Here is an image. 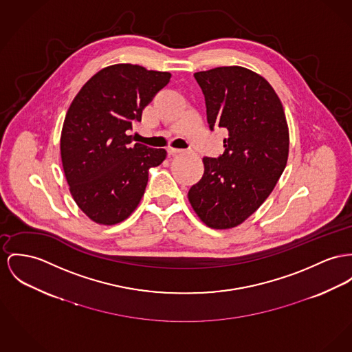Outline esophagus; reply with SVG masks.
Returning <instances> with one entry per match:
<instances>
[{
	"instance_id": "34e87169",
	"label": "esophagus",
	"mask_w": 352,
	"mask_h": 352,
	"mask_svg": "<svg viewBox=\"0 0 352 352\" xmlns=\"http://www.w3.org/2000/svg\"><path fill=\"white\" fill-rule=\"evenodd\" d=\"M166 152H168V155H169V156H173V155H177V153H182V152H183V149H180V148H172V146H169V148L166 149Z\"/></svg>"
}]
</instances>
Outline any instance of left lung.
Segmentation results:
<instances>
[{
    "instance_id": "1",
    "label": "left lung",
    "mask_w": 352,
    "mask_h": 352,
    "mask_svg": "<svg viewBox=\"0 0 352 352\" xmlns=\"http://www.w3.org/2000/svg\"><path fill=\"white\" fill-rule=\"evenodd\" d=\"M207 105L211 131L224 128V153L204 157V175L188 199L211 228L227 230L250 217L276 186L288 159V126L270 82L243 67L193 74Z\"/></svg>"
}]
</instances>
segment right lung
I'll return each instance as SVG.
<instances>
[{
  "label": "right lung",
  "mask_w": 352,
  "mask_h": 352,
  "mask_svg": "<svg viewBox=\"0 0 352 352\" xmlns=\"http://www.w3.org/2000/svg\"><path fill=\"white\" fill-rule=\"evenodd\" d=\"M170 80L168 72L116 64L97 72L72 101L61 132V160L72 196L98 224L112 226L136 210L149 168L165 149L136 142L128 132Z\"/></svg>",
  "instance_id": "right-lung-1"
}]
</instances>
